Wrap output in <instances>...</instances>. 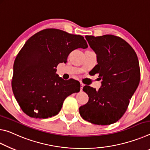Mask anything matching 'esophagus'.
Instances as JSON below:
<instances>
[{"label":"esophagus","instance_id":"34e87169","mask_svg":"<svg viewBox=\"0 0 150 150\" xmlns=\"http://www.w3.org/2000/svg\"><path fill=\"white\" fill-rule=\"evenodd\" d=\"M84 84H82V83L81 82V83H80V90H82V89H83V88H84Z\"/></svg>","mask_w":150,"mask_h":150}]
</instances>
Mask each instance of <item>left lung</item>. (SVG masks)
Returning <instances> with one entry per match:
<instances>
[{"label":"left lung","mask_w":150,"mask_h":150,"mask_svg":"<svg viewBox=\"0 0 150 150\" xmlns=\"http://www.w3.org/2000/svg\"><path fill=\"white\" fill-rule=\"evenodd\" d=\"M85 38L97 56L98 64L92 72L99 74L102 81L98 90L90 86L83 88L89 100L79 108L80 114L94 124H114L126 112L139 85L138 58L132 46L118 36L105 34Z\"/></svg>","instance_id":"8db88e82"}]
</instances>
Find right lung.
I'll use <instances>...</instances> for the list:
<instances>
[{"label":"right lung","mask_w":150,"mask_h":150,"mask_svg":"<svg viewBox=\"0 0 150 150\" xmlns=\"http://www.w3.org/2000/svg\"><path fill=\"white\" fill-rule=\"evenodd\" d=\"M80 48H88L82 36L55 28L38 32L26 42L14 60L12 88L26 115L40 119L56 116L66 98L80 91L78 81L63 80L56 68Z\"/></svg>","instance_id":"add662e5"}]
</instances>
